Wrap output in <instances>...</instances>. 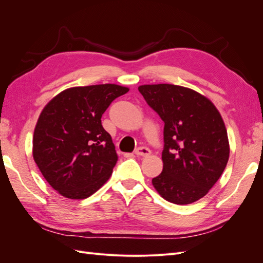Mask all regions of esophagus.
<instances>
[{
    "mask_svg": "<svg viewBox=\"0 0 263 263\" xmlns=\"http://www.w3.org/2000/svg\"><path fill=\"white\" fill-rule=\"evenodd\" d=\"M135 154H136L139 157H147V156H149L151 154V151L147 147H139V148H137L136 150H135Z\"/></svg>",
    "mask_w": 263,
    "mask_h": 263,
    "instance_id": "esophagus-1",
    "label": "esophagus"
}]
</instances>
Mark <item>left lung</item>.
<instances>
[{"label":"left lung","mask_w":263,"mask_h":263,"mask_svg":"<svg viewBox=\"0 0 263 263\" xmlns=\"http://www.w3.org/2000/svg\"><path fill=\"white\" fill-rule=\"evenodd\" d=\"M138 90L164 123L163 169L153 185L168 202L194 203L209 193L228 162L224 121L208 98L189 87L145 84Z\"/></svg>","instance_id":"left-lung-1"}]
</instances>
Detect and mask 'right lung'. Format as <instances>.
Here are the masks:
<instances>
[{"instance_id": "1", "label": "right lung", "mask_w": 263, "mask_h": 263, "mask_svg": "<svg viewBox=\"0 0 263 263\" xmlns=\"http://www.w3.org/2000/svg\"><path fill=\"white\" fill-rule=\"evenodd\" d=\"M128 91L110 83L70 87L42 110L33 157L46 181L62 196L83 200L109 179L118 157L101 117Z\"/></svg>"}]
</instances>
